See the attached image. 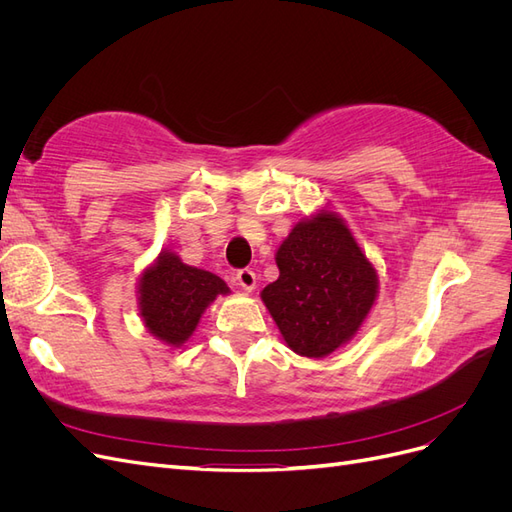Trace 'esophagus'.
<instances>
[{"label": "esophagus", "mask_w": 512, "mask_h": 512, "mask_svg": "<svg viewBox=\"0 0 512 512\" xmlns=\"http://www.w3.org/2000/svg\"><path fill=\"white\" fill-rule=\"evenodd\" d=\"M237 284H239L243 290L252 292V290L256 288V273H254L252 269H239V271H237Z\"/></svg>", "instance_id": "obj_1"}]
</instances>
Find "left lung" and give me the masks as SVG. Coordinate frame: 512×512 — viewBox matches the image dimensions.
I'll return each instance as SVG.
<instances>
[{
    "label": "left lung",
    "instance_id": "obj_1",
    "mask_svg": "<svg viewBox=\"0 0 512 512\" xmlns=\"http://www.w3.org/2000/svg\"><path fill=\"white\" fill-rule=\"evenodd\" d=\"M280 277L262 301L286 344L318 359L359 331L376 301L378 275L335 213L299 222L277 250Z\"/></svg>",
    "mask_w": 512,
    "mask_h": 512
}]
</instances>
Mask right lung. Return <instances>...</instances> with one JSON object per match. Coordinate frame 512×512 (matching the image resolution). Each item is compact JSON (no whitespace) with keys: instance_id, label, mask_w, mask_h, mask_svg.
I'll return each mask as SVG.
<instances>
[{"instance_id":"obj_1","label":"right lung","mask_w":512,"mask_h":512,"mask_svg":"<svg viewBox=\"0 0 512 512\" xmlns=\"http://www.w3.org/2000/svg\"><path fill=\"white\" fill-rule=\"evenodd\" d=\"M218 275L183 265L179 256L164 252L138 284V303L149 333L170 346H181L203 316L207 305L226 294Z\"/></svg>"}]
</instances>
